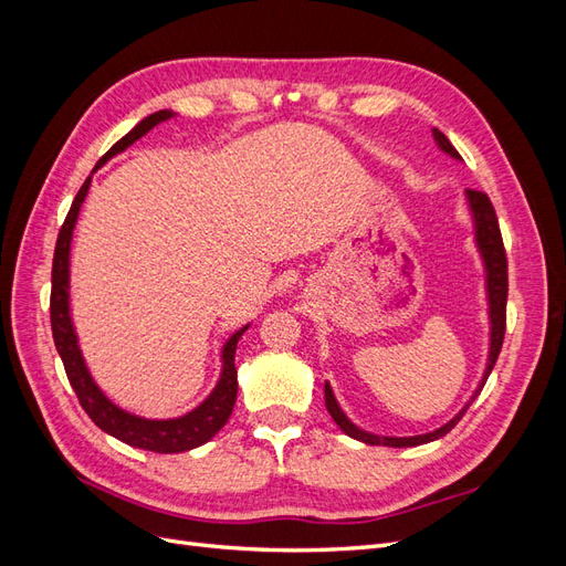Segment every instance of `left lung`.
Returning <instances> with one entry per match:
<instances>
[{
	"instance_id": "left-lung-1",
	"label": "left lung",
	"mask_w": 566,
	"mask_h": 566,
	"mask_svg": "<svg viewBox=\"0 0 566 566\" xmlns=\"http://www.w3.org/2000/svg\"><path fill=\"white\" fill-rule=\"evenodd\" d=\"M432 136L437 146L449 153L451 158L462 160L458 156V150L453 148V144L447 139V134L439 132L437 127L432 129ZM468 205H470V212L474 219V241L479 248V254H482V262H484V271H486V300H489V323H491V335H489V358H486V370L482 375V382L474 389L472 399L462 406L458 413L447 422L437 427L434 432H427V434H416V437H380V434H373L361 430V427H356L347 416L345 410L339 408L333 387L325 382L323 389V397H325V408H328V413L333 416V420L337 422V427L342 432L352 439H358L364 443H370V447H391V449H406V447H420V443L427 441H434L441 439L443 434H449L453 427L460 422V418L465 416V410L470 408V403L476 399V394L482 391V387L486 385L489 375L499 361V354L503 347V337H505V304H507V256H505V248H503V238H501V229H499V217H495L493 205L489 200L486 193L482 191H472L468 188L465 191Z\"/></svg>"
}]
</instances>
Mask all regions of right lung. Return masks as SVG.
I'll use <instances>...</instances> for the list:
<instances>
[{
  "label": "right lung",
  "mask_w": 566,
  "mask_h": 566,
  "mask_svg": "<svg viewBox=\"0 0 566 566\" xmlns=\"http://www.w3.org/2000/svg\"><path fill=\"white\" fill-rule=\"evenodd\" d=\"M169 117H175L172 111H158L144 117L129 134H125L123 139L113 144V148L106 153V156L96 163L94 172L101 165H106V160L129 148L134 142H139L144 134H148L153 127L165 123ZM90 184H92V175L82 184L71 205V212H67L63 221L56 250H54V266H51V306H49L51 333H54V342H56L61 361L65 366L67 380H71L77 394L80 406L87 410V416L106 434L129 443L134 449H144L153 453H181V451L198 449L202 443H208L221 427L227 424L231 416L235 394H238V375H235L233 356H235L238 339H241V335L248 331V325H243L241 331H235L227 339V345L221 347L219 382L210 391V397L200 406H196L191 413H186L181 418H169V420H148V418L127 413V410L115 406L106 394L98 389L87 364H84V356L77 345L75 325L71 318V241H73V229L77 224L80 208L90 193Z\"/></svg>",
  "instance_id": "right-lung-1"
}]
</instances>
